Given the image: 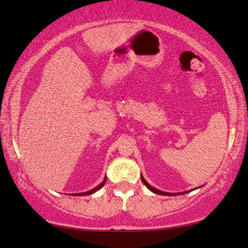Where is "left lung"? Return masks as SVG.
<instances>
[{"label":"left lung","instance_id":"left-lung-1","mask_svg":"<svg viewBox=\"0 0 248 248\" xmlns=\"http://www.w3.org/2000/svg\"><path fill=\"white\" fill-rule=\"evenodd\" d=\"M141 180H142V183H143L146 187L149 188V189L151 190V191H153V192H155V194H157V195H165V196H176V195H180V194H185V192H180V194H170V192H164V191H161V190H158V189H156V188H154V187H152V186H150V185L145 182V179L142 177L141 176ZM187 192V191H186Z\"/></svg>","mask_w":248,"mask_h":248}]
</instances>
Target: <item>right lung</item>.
Returning <instances> with one entry per match:
<instances>
[{"label": "right lung", "instance_id": "obj_1", "mask_svg": "<svg viewBox=\"0 0 248 248\" xmlns=\"http://www.w3.org/2000/svg\"><path fill=\"white\" fill-rule=\"evenodd\" d=\"M106 177H105V179H104V182L100 184V185H98L97 187H95L94 189H92V190H90V191H86V192H82V194H75V196H86V195H92L93 194V192H95V191H97L98 189H100V188H102L104 185H105V183H106Z\"/></svg>", "mask_w": 248, "mask_h": 248}]
</instances>
